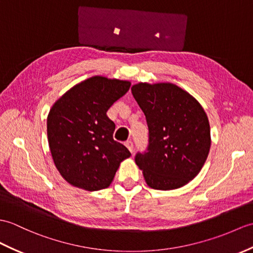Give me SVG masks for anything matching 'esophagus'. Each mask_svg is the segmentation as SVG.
Here are the masks:
<instances>
[{
    "label": "esophagus",
    "instance_id": "obj_1",
    "mask_svg": "<svg viewBox=\"0 0 253 253\" xmlns=\"http://www.w3.org/2000/svg\"><path fill=\"white\" fill-rule=\"evenodd\" d=\"M125 145H126V148L129 150V152L132 154L133 153V143L131 142V141H127V142H125Z\"/></svg>",
    "mask_w": 253,
    "mask_h": 253
}]
</instances>
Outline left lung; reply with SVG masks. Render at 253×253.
Instances as JSON below:
<instances>
[{
	"mask_svg": "<svg viewBox=\"0 0 253 253\" xmlns=\"http://www.w3.org/2000/svg\"><path fill=\"white\" fill-rule=\"evenodd\" d=\"M149 127L148 152L136 155L144 180L154 190L184 186L201 171L210 145V125L202 104L172 83L131 87Z\"/></svg>",
	"mask_w": 253,
	"mask_h": 253,
	"instance_id": "8db88e82",
	"label": "left lung"
}]
</instances>
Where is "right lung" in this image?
I'll return each mask as SVG.
<instances>
[{"label": "right lung", "instance_id": "obj_1", "mask_svg": "<svg viewBox=\"0 0 253 253\" xmlns=\"http://www.w3.org/2000/svg\"><path fill=\"white\" fill-rule=\"evenodd\" d=\"M130 85L96 75L70 88L52 104L47 139L55 166L68 183L89 192L105 189L121 163L131 155L114 141L115 124L107 116Z\"/></svg>", "mask_w": 253, "mask_h": 253}]
</instances>
